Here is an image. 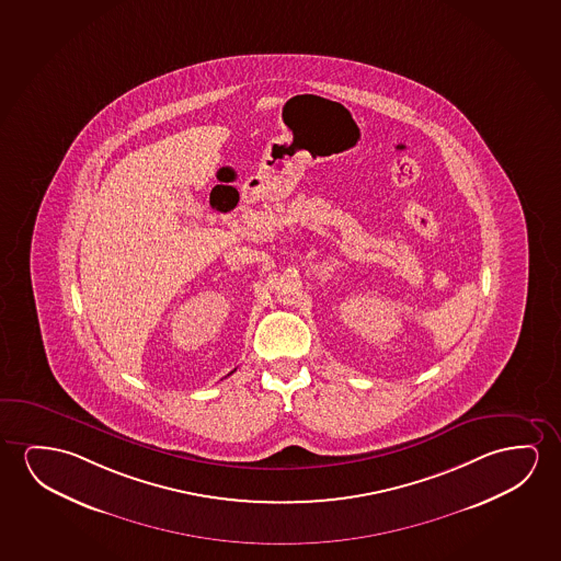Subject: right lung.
<instances>
[{
    "instance_id": "obj_1",
    "label": "right lung",
    "mask_w": 561,
    "mask_h": 561,
    "mask_svg": "<svg viewBox=\"0 0 561 561\" xmlns=\"http://www.w3.org/2000/svg\"><path fill=\"white\" fill-rule=\"evenodd\" d=\"M229 374H233V370H231V373H229ZM229 374H228V376H229Z\"/></svg>"
}]
</instances>
